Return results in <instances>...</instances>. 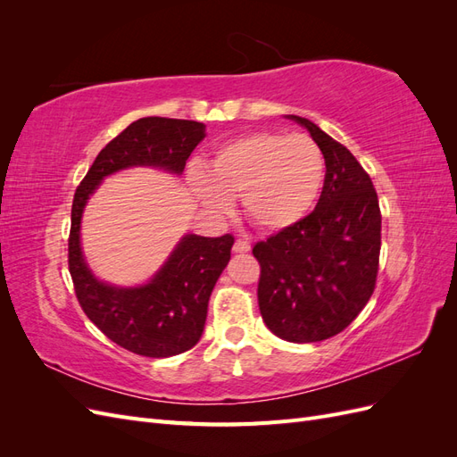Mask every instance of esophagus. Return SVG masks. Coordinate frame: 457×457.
<instances>
[{
	"label": "esophagus",
	"mask_w": 457,
	"mask_h": 457,
	"mask_svg": "<svg viewBox=\"0 0 457 457\" xmlns=\"http://www.w3.org/2000/svg\"><path fill=\"white\" fill-rule=\"evenodd\" d=\"M234 253H247L252 250V245H250V242H245V240H237L234 242Z\"/></svg>",
	"instance_id": "esophagus-1"
}]
</instances>
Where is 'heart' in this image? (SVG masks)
<instances>
[{
    "mask_svg": "<svg viewBox=\"0 0 457 457\" xmlns=\"http://www.w3.org/2000/svg\"><path fill=\"white\" fill-rule=\"evenodd\" d=\"M326 160L309 135L253 131L220 145L207 173L190 168L188 185L212 213L242 200L247 220L261 232H280L305 219L322 192Z\"/></svg>",
    "mask_w": 457,
    "mask_h": 457,
    "instance_id": "obj_1",
    "label": "heart"
}]
</instances>
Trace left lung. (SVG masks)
<instances>
[{"mask_svg":"<svg viewBox=\"0 0 457 457\" xmlns=\"http://www.w3.org/2000/svg\"><path fill=\"white\" fill-rule=\"evenodd\" d=\"M289 118L322 148L326 177L305 219L253 245L257 301L274 336L316 343L347 328L376 289L381 212L370 175L351 152L311 120Z\"/></svg>","mask_w":457,"mask_h":457,"instance_id":"left-lung-1","label":"left lung"}]
</instances>
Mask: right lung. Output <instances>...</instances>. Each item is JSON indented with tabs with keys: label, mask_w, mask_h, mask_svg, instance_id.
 <instances>
[{
	"label": "right lung",
	"mask_w": 457,
	"mask_h": 457,
	"mask_svg": "<svg viewBox=\"0 0 457 457\" xmlns=\"http://www.w3.org/2000/svg\"><path fill=\"white\" fill-rule=\"evenodd\" d=\"M204 123L173 118H141L114 137L81 179L72 202L68 270L89 320L120 347L150 358L181 354L200 341L207 301L227 267L232 234L205 238L187 234L160 272L141 287H114L95 278L79 247L84 205L110 173L152 165L183 173L190 152L204 139Z\"/></svg>",
	"instance_id": "right-lung-1"
}]
</instances>
